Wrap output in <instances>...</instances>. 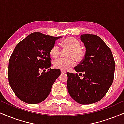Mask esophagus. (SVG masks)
<instances>
[{
	"mask_svg": "<svg viewBox=\"0 0 124 124\" xmlns=\"http://www.w3.org/2000/svg\"><path fill=\"white\" fill-rule=\"evenodd\" d=\"M61 73H62V74H63V73H66V72H65V71L62 70H61Z\"/></svg>",
	"mask_w": 124,
	"mask_h": 124,
	"instance_id": "esophagus-1",
	"label": "esophagus"
}]
</instances>
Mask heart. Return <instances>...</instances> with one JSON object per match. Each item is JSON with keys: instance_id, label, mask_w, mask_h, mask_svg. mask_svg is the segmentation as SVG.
Instances as JSON below:
<instances>
[{"instance_id": "heart-1", "label": "heart", "mask_w": 124, "mask_h": 124, "mask_svg": "<svg viewBox=\"0 0 124 124\" xmlns=\"http://www.w3.org/2000/svg\"><path fill=\"white\" fill-rule=\"evenodd\" d=\"M62 46L64 49H69L67 53L66 59H59L54 62V66L56 69L66 70L76 63V59L80 62L85 56V51L80 47L79 41L73 37H68L62 42ZM61 53V49L58 45H54L50 50V55L52 58H58Z\"/></svg>"}]
</instances>
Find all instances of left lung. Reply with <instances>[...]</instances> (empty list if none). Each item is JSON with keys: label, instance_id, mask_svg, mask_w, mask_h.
Segmentation results:
<instances>
[{"label": "left lung", "instance_id": "obj_1", "mask_svg": "<svg viewBox=\"0 0 124 124\" xmlns=\"http://www.w3.org/2000/svg\"><path fill=\"white\" fill-rule=\"evenodd\" d=\"M80 39L86 47L84 59L75 71L83 73V79L78 73H67L68 93L81 104L99 101L106 95L114 80L115 62L112 54L103 39L93 34H82Z\"/></svg>", "mask_w": 124, "mask_h": 124}]
</instances>
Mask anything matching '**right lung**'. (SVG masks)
Returning <instances> with one entry per match:
<instances>
[{
    "label": "right lung",
    "mask_w": 124,
    "mask_h": 124,
    "mask_svg": "<svg viewBox=\"0 0 124 124\" xmlns=\"http://www.w3.org/2000/svg\"><path fill=\"white\" fill-rule=\"evenodd\" d=\"M62 37L33 32L16 45L8 62V82L17 97L28 104H38L46 99L56 79L59 69H50L51 48Z\"/></svg>",
    "instance_id": "obj_1"
}]
</instances>
